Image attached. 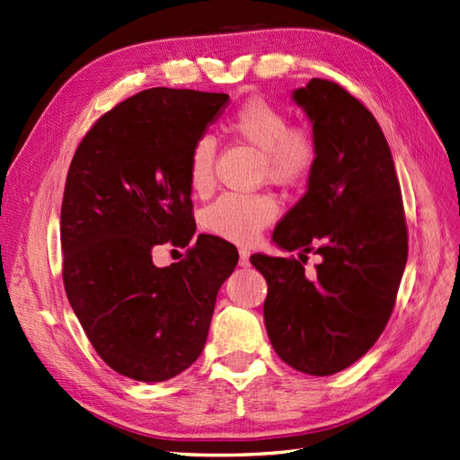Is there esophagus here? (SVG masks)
I'll list each match as a JSON object with an SVG mask.
<instances>
[{"label": "esophagus", "mask_w": 460, "mask_h": 460, "mask_svg": "<svg viewBox=\"0 0 460 460\" xmlns=\"http://www.w3.org/2000/svg\"><path fill=\"white\" fill-rule=\"evenodd\" d=\"M248 264H251V252L244 251V248H241V251H239V266L246 268Z\"/></svg>", "instance_id": "34e87169"}]
</instances>
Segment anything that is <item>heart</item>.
I'll list each match as a JSON object with an SVG mask.
<instances>
[{
    "label": "heart",
    "mask_w": 460,
    "mask_h": 460,
    "mask_svg": "<svg viewBox=\"0 0 460 460\" xmlns=\"http://www.w3.org/2000/svg\"><path fill=\"white\" fill-rule=\"evenodd\" d=\"M231 133L261 152L260 172L275 185L298 187L316 172L318 140L305 127H291L288 115L266 98H251L233 111ZM216 142L196 138L189 154V185L199 196L214 189ZM278 202L270 194H223L202 212V227L239 244H248L278 217Z\"/></svg>",
    "instance_id": "b5f03b06"
}]
</instances>
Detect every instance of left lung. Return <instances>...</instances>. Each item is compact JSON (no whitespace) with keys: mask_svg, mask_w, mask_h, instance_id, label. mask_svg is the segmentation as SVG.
<instances>
[{"mask_svg":"<svg viewBox=\"0 0 460 460\" xmlns=\"http://www.w3.org/2000/svg\"><path fill=\"white\" fill-rule=\"evenodd\" d=\"M320 162L273 241L296 258L252 254L268 281L264 320L279 358L310 376L349 368L382 335L409 256V231L389 144L376 117L337 83L293 92ZM308 252L323 260L306 276Z\"/></svg>","mask_w":460,"mask_h":460,"instance_id":"8db88e82","label":"left lung"}]
</instances>
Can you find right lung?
<instances>
[{
  "label": "right lung",
  "instance_id": "obj_1",
  "mask_svg": "<svg viewBox=\"0 0 460 460\" xmlns=\"http://www.w3.org/2000/svg\"><path fill=\"white\" fill-rule=\"evenodd\" d=\"M227 100L142 90L103 113L73 155L61 204L65 293L100 358L137 382H165L200 357L219 287L239 261L214 234H199L172 266L152 261L155 244L192 241L189 154Z\"/></svg>",
  "mask_w": 460,
  "mask_h": 460
}]
</instances>
